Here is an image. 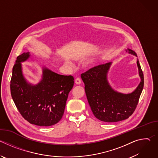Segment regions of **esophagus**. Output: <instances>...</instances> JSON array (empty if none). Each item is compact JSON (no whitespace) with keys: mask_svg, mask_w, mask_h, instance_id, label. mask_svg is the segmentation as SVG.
I'll list each match as a JSON object with an SVG mask.
<instances>
[{"mask_svg":"<svg viewBox=\"0 0 158 158\" xmlns=\"http://www.w3.org/2000/svg\"><path fill=\"white\" fill-rule=\"evenodd\" d=\"M75 82H76V84H80L81 83V79L79 78V77L76 78V80H75Z\"/></svg>","mask_w":158,"mask_h":158,"instance_id":"obj_1","label":"esophagus"}]
</instances>
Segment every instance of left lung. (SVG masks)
Instances as JSON below:
<instances>
[{
  "label": "left lung",
  "instance_id": "8db88e82",
  "mask_svg": "<svg viewBox=\"0 0 158 158\" xmlns=\"http://www.w3.org/2000/svg\"><path fill=\"white\" fill-rule=\"evenodd\" d=\"M127 53L137 57L134 51ZM111 62L100 64L81 74L89 104L94 116L101 121L114 123L127 119L136 109L144 87V75L138 60L137 65L141 82L131 93L126 94L112 89L107 79Z\"/></svg>",
  "mask_w": 158,
  "mask_h": 158
}]
</instances>
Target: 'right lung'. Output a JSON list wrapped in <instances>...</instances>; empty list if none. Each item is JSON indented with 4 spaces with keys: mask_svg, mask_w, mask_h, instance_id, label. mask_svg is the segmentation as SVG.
I'll return each mask as SVG.
<instances>
[{
    "mask_svg": "<svg viewBox=\"0 0 158 158\" xmlns=\"http://www.w3.org/2000/svg\"><path fill=\"white\" fill-rule=\"evenodd\" d=\"M30 56L28 52L17 57L10 80L11 96L20 114L29 123L39 126H52L62 118L74 78L44 67L41 81L35 85L29 83L22 74L20 63Z\"/></svg>",
    "mask_w": 158,
    "mask_h": 158,
    "instance_id": "add662e5",
    "label": "right lung"
}]
</instances>
